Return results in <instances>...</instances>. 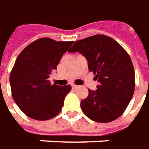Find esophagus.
Instances as JSON below:
<instances>
[{"mask_svg":"<svg viewBox=\"0 0 149 149\" xmlns=\"http://www.w3.org/2000/svg\"><path fill=\"white\" fill-rule=\"evenodd\" d=\"M72 89H77V88H78V86H77V85H72Z\"/></svg>","mask_w":149,"mask_h":149,"instance_id":"1","label":"esophagus"}]
</instances>
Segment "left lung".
I'll return each instance as SVG.
<instances>
[{"label":"left lung","mask_w":149,"mask_h":149,"mask_svg":"<svg viewBox=\"0 0 149 149\" xmlns=\"http://www.w3.org/2000/svg\"><path fill=\"white\" fill-rule=\"evenodd\" d=\"M79 52L98 81L97 89L88 90L81 107L91 120L108 123L118 119L129 105L135 86L134 69L130 55L109 36L95 34L77 40L68 51Z\"/></svg>","instance_id":"1"}]
</instances>
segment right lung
Returning <instances> with one entry per match:
<instances>
[{
	"label": "right lung",
	"mask_w": 149,
	"mask_h": 149,
	"mask_svg": "<svg viewBox=\"0 0 149 149\" xmlns=\"http://www.w3.org/2000/svg\"><path fill=\"white\" fill-rule=\"evenodd\" d=\"M72 44L42 38L28 45L16 58L10 75L11 93L29 118L48 120L60 113L72 87L52 85L49 77Z\"/></svg>",
	"instance_id": "1"
}]
</instances>
